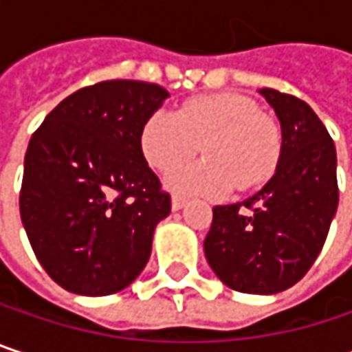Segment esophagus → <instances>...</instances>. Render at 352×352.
I'll return each mask as SVG.
<instances>
[{
    "label": "esophagus",
    "mask_w": 352,
    "mask_h": 352,
    "mask_svg": "<svg viewBox=\"0 0 352 352\" xmlns=\"http://www.w3.org/2000/svg\"><path fill=\"white\" fill-rule=\"evenodd\" d=\"M183 206H185V197H183V195H173V197H171V208H173V210H181V208H183Z\"/></svg>",
    "instance_id": "esophagus-1"
}]
</instances>
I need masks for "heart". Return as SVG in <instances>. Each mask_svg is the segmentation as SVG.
I'll return each mask as SVG.
<instances>
[{
	"label": "heart",
	"instance_id": "b5f03b06",
	"mask_svg": "<svg viewBox=\"0 0 352 352\" xmlns=\"http://www.w3.org/2000/svg\"><path fill=\"white\" fill-rule=\"evenodd\" d=\"M202 146L206 159L177 168ZM140 148L151 167L169 171L177 193L224 195L234 185L254 187L273 175L281 155L279 124L239 94L187 100L177 116L153 113L140 132Z\"/></svg>",
	"mask_w": 352,
	"mask_h": 352
}]
</instances>
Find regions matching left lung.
Masks as SVG:
<instances>
[{
    "instance_id": "obj_1",
    "label": "left lung",
    "mask_w": 352,
    "mask_h": 352,
    "mask_svg": "<svg viewBox=\"0 0 352 352\" xmlns=\"http://www.w3.org/2000/svg\"><path fill=\"white\" fill-rule=\"evenodd\" d=\"M281 124L275 175L252 197L216 206L204 241L218 279L234 292L271 296L314 265L338 206L336 148L306 102L263 87Z\"/></svg>"
}]
</instances>
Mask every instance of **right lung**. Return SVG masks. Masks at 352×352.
<instances>
[{"instance_id": "1", "label": "right lung", "mask_w": 352, "mask_h": 352, "mask_svg": "<svg viewBox=\"0 0 352 352\" xmlns=\"http://www.w3.org/2000/svg\"><path fill=\"white\" fill-rule=\"evenodd\" d=\"M167 98L155 83L102 81L63 100L32 134L20 216L63 289L109 296L146 267L171 195L142 155L140 132Z\"/></svg>"}]
</instances>
